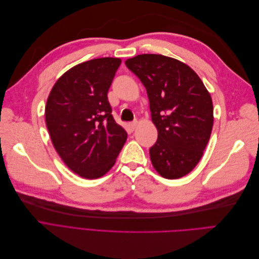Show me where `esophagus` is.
Instances as JSON below:
<instances>
[{
	"instance_id": "1",
	"label": "esophagus",
	"mask_w": 259,
	"mask_h": 259,
	"mask_svg": "<svg viewBox=\"0 0 259 259\" xmlns=\"http://www.w3.org/2000/svg\"><path fill=\"white\" fill-rule=\"evenodd\" d=\"M128 125H130V128H131L132 131H134V130L136 128V126H137V121H133V122H131Z\"/></svg>"
}]
</instances>
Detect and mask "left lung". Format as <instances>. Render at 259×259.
<instances>
[{
    "label": "left lung",
    "instance_id": "obj_1",
    "mask_svg": "<svg viewBox=\"0 0 259 259\" xmlns=\"http://www.w3.org/2000/svg\"><path fill=\"white\" fill-rule=\"evenodd\" d=\"M125 65L145 85L158 139L152 165L167 179L183 177L203 155L213 128V103L198 74L174 58L143 54Z\"/></svg>",
    "mask_w": 259,
    "mask_h": 259
}]
</instances>
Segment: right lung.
I'll return each mask as SVG.
<instances>
[{"label": "right lung", "instance_id": "right-lung-1", "mask_svg": "<svg viewBox=\"0 0 259 259\" xmlns=\"http://www.w3.org/2000/svg\"><path fill=\"white\" fill-rule=\"evenodd\" d=\"M120 65L121 59L111 57L82 62L60 76L46 103V126L55 149L84 178L104 176L126 142L107 96Z\"/></svg>", "mask_w": 259, "mask_h": 259}]
</instances>
